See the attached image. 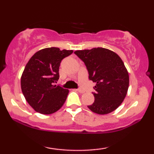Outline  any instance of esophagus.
<instances>
[{
	"instance_id": "obj_1",
	"label": "esophagus",
	"mask_w": 154,
	"mask_h": 154,
	"mask_svg": "<svg viewBox=\"0 0 154 154\" xmlns=\"http://www.w3.org/2000/svg\"><path fill=\"white\" fill-rule=\"evenodd\" d=\"M77 91L79 92V93H85V91H83V90H82V89H77Z\"/></svg>"
}]
</instances>
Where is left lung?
I'll list each match as a JSON object with an SVG mask.
<instances>
[{"label":"left lung","mask_w":154,"mask_h":154,"mask_svg":"<svg viewBox=\"0 0 154 154\" xmlns=\"http://www.w3.org/2000/svg\"><path fill=\"white\" fill-rule=\"evenodd\" d=\"M85 63L89 79L96 83L95 100L88 106L95 114H109L121 105L129 88V74L121 58L114 51L103 48L76 51Z\"/></svg>","instance_id":"obj_1"}]
</instances>
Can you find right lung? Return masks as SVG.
Returning <instances> with one entry per match:
<instances>
[{"label":"right lung","mask_w":154,"mask_h":154,"mask_svg":"<svg viewBox=\"0 0 154 154\" xmlns=\"http://www.w3.org/2000/svg\"><path fill=\"white\" fill-rule=\"evenodd\" d=\"M72 53V50L46 48L35 53L26 63L21 77V88L26 100L35 111L51 114L65 103L69 90L55 82L59 78L61 60Z\"/></svg>","instance_id":"add662e5"}]
</instances>
